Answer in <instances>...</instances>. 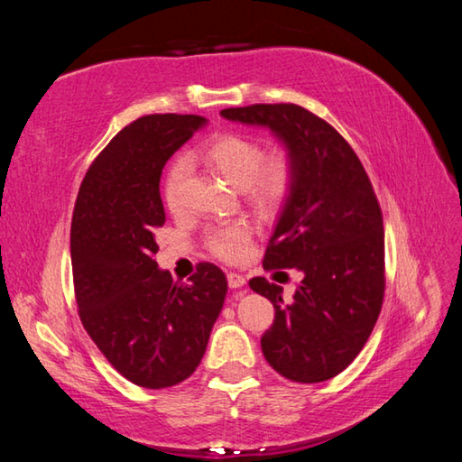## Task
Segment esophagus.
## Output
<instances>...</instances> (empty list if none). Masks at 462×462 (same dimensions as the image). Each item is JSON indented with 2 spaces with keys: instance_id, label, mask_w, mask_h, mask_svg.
I'll list each match as a JSON object with an SVG mask.
<instances>
[{
  "instance_id": "esophagus-1",
  "label": "esophagus",
  "mask_w": 462,
  "mask_h": 462,
  "mask_svg": "<svg viewBox=\"0 0 462 462\" xmlns=\"http://www.w3.org/2000/svg\"><path fill=\"white\" fill-rule=\"evenodd\" d=\"M228 285L230 289H240L246 285V279L245 275H240V273H228Z\"/></svg>"
}]
</instances>
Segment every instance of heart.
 <instances>
[{"mask_svg": "<svg viewBox=\"0 0 462 462\" xmlns=\"http://www.w3.org/2000/svg\"><path fill=\"white\" fill-rule=\"evenodd\" d=\"M201 161L216 171L234 189H245L256 206L277 208L289 193L293 181V162L285 151L264 156L261 143L242 134H222L209 140L199 151ZM185 177V161H175L165 179V201L171 209L179 203V187ZM250 230L245 224L214 230L208 246L224 261H238L245 256Z\"/></svg>", "mask_w": 462, "mask_h": 462, "instance_id": "obj_1", "label": "heart"}]
</instances>
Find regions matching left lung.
Instances as JSON below:
<instances>
[{"label": "left lung", "mask_w": 462, "mask_h": 462, "mask_svg": "<svg viewBox=\"0 0 462 462\" xmlns=\"http://www.w3.org/2000/svg\"><path fill=\"white\" fill-rule=\"evenodd\" d=\"M222 118L269 128L293 162V181L264 253V269H295L293 301L264 277L250 289L271 300L263 334L267 363L295 383H322L355 361L385 291V234L373 185L350 144L295 104L228 107Z\"/></svg>", "instance_id": "8db88e82"}]
</instances>
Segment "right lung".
I'll return each instance as SVG.
<instances>
[{
	"label": "right lung",
	"mask_w": 462,
	"mask_h": 462,
	"mask_svg": "<svg viewBox=\"0 0 462 462\" xmlns=\"http://www.w3.org/2000/svg\"><path fill=\"white\" fill-rule=\"evenodd\" d=\"M206 124L179 114L128 124L77 195L71 261L81 322L114 369L146 389L173 387L198 369L228 291L212 263L179 283L152 259L154 230L165 224L162 167Z\"/></svg>",
	"instance_id": "obj_1"
}]
</instances>
